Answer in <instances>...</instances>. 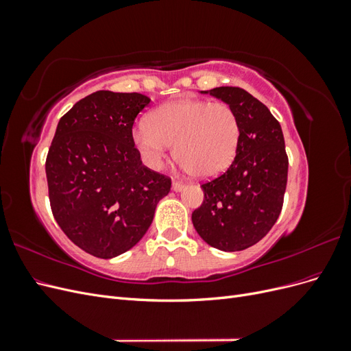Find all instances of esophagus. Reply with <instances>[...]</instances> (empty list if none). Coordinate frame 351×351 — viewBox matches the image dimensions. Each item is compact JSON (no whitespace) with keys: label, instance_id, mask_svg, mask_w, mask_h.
I'll use <instances>...</instances> for the list:
<instances>
[{"label":"esophagus","instance_id":"34e87169","mask_svg":"<svg viewBox=\"0 0 351 351\" xmlns=\"http://www.w3.org/2000/svg\"><path fill=\"white\" fill-rule=\"evenodd\" d=\"M183 189H184V184H183V183L173 182V190H174V192H182Z\"/></svg>","mask_w":351,"mask_h":351}]
</instances>
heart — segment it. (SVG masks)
I'll return each instance as SVG.
<instances>
[{
    "instance_id": "b5f03b06",
    "label": "heart",
    "mask_w": 351,
    "mask_h": 351,
    "mask_svg": "<svg viewBox=\"0 0 351 351\" xmlns=\"http://www.w3.org/2000/svg\"><path fill=\"white\" fill-rule=\"evenodd\" d=\"M241 136L240 120L228 104L182 99L159 105L132 132L145 164L162 167L169 146L186 171L199 178L217 177L234 161Z\"/></svg>"
}]
</instances>
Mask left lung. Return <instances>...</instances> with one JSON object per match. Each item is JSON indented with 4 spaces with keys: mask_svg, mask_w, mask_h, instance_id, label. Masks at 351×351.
<instances>
[{
    "mask_svg": "<svg viewBox=\"0 0 351 351\" xmlns=\"http://www.w3.org/2000/svg\"><path fill=\"white\" fill-rule=\"evenodd\" d=\"M202 93L236 111L241 136L227 171L202 184L205 199L192 221L209 246L244 250L267 236L280 217L289 173L282 130L271 111L241 88L221 86Z\"/></svg>",
    "mask_w": 351,
    "mask_h": 351,
    "instance_id": "left-lung-1",
    "label": "left lung"
}]
</instances>
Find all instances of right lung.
<instances>
[{
  "label": "right lung",
  "instance_id": "right-lung-1",
  "mask_svg": "<svg viewBox=\"0 0 351 351\" xmlns=\"http://www.w3.org/2000/svg\"><path fill=\"white\" fill-rule=\"evenodd\" d=\"M142 93L98 90L61 117L47 156L51 209L64 234L89 254L111 259L151 227L171 180L142 164L132 129L149 105Z\"/></svg>",
  "mask_w": 351,
  "mask_h": 351
}]
</instances>
